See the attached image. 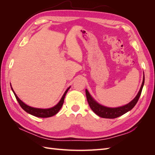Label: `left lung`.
<instances>
[{"instance_id":"1","label":"left lung","mask_w":155,"mask_h":155,"mask_svg":"<svg viewBox=\"0 0 155 155\" xmlns=\"http://www.w3.org/2000/svg\"><path fill=\"white\" fill-rule=\"evenodd\" d=\"M144 81H145V77H144V73H143V81L142 83L141 87H140V90L137 94V95L136 96V97L134 98V99L131 101H130L129 104L121 107H105L104 105L100 104L99 103L97 102L94 100V98L91 95V94L89 93L87 89H85L87 99L88 103V105L90 106L91 109L92 110V111L94 112L96 115H97L100 117H101V118H109V119L118 118V117L122 116L123 114H125L126 112L130 110L135 106V105L137 104V103L139 100V97L140 95H141L142 88L144 85Z\"/></svg>"}]
</instances>
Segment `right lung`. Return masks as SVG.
Here are the masks:
<instances>
[{"mask_svg":"<svg viewBox=\"0 0 155 155\" xmlns=\"http://www.w3.org/2000/svg\"><path fill=\"white\" fill-rule=\"evenodd\" d=\"M10 86H11V88L14 94V95H15L17 101L18 102V104H19L20 106L22 107V109L24 110H25L27 113H28L31 115H33V116H36V117H39V118H49V117L53 116L57 114L58 112L59 111V110L61 109V107L63 104V102H64L65 96H66L67 92L68 91V90L70 88V87H69L67 89L66 91H65L64 93L63 94L62 97L61 98L59 101L55 106H54L52 107H50V108H48V109H40V108L33 107L29 106V105H26V104H25L24 102L22 101L19 99V98L18 97L15 92H14L13 89L12 87L11 83H10Z\"/></svg>","mask_w":155,"mask_h":155,"instance_id":"right-lung-1","label":"right lung"}]
</instances>
